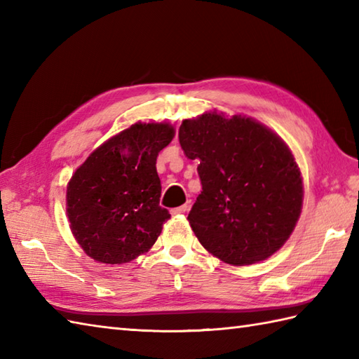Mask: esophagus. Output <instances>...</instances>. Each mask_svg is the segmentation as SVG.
I'll list each match as a JSON object with an SVG mask.
<instances>
[{
    "instance_id": "obj_1",
    "label": "esophagus",
    "mask_w": 359,
    "mask_h": 359,
    "mask_svg": "<svg viewBox=\"0 0 359 359\" xmlns=\"http://www.w3.org/2000/svg\"><path fill=\"white\" fill-rule=\"evenodd\" d=\"M188 210H189V205H188V203H185V205H182V207L172 208V210H171V212H172V215H184V212H187Z\"/></svg>"
}]
</instances>
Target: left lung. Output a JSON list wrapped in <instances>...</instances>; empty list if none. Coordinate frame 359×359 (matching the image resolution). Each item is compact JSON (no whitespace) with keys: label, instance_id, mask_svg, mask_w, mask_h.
I'll list each match as a JSON object with an SVG mask.
<instances>
[{"label":"left lung","instance_id":"1","mask_svg":"<svg viewBox=\"0 0 359 359\" xmlns=\"http://www.w3.org/2000/svg\"><path fill=\"white\" fill-rule=\"evenodd\" d=\"M179 142L199 160L202 191L188 215L197 239L231 265H251L284 245L299 219L302 177L284 140L259 121L217 112L184 120Z\"/></svg>","mask_w":359,"mask_h":359}]
</instances>
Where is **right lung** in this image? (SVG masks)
I'll list each match as a JSON object with an SVG mask.
<instances>
[{"instance_id":"1","label":"right lung","mask_w":359,"mask_h":359,"mask_svg":"<svg viewBox=\"0 0 359 359\" xmlns=\"http://www.w3.org/2000/svg\"><path fill=\"white\" fill-rule=\"evenodd\" d=\"M168 123H135L100 144L67 184L66 211L83 251L97 262L125 264L154 245L165 220L158 205V152L170 144Z\"/></svg>"}]
</instances>
